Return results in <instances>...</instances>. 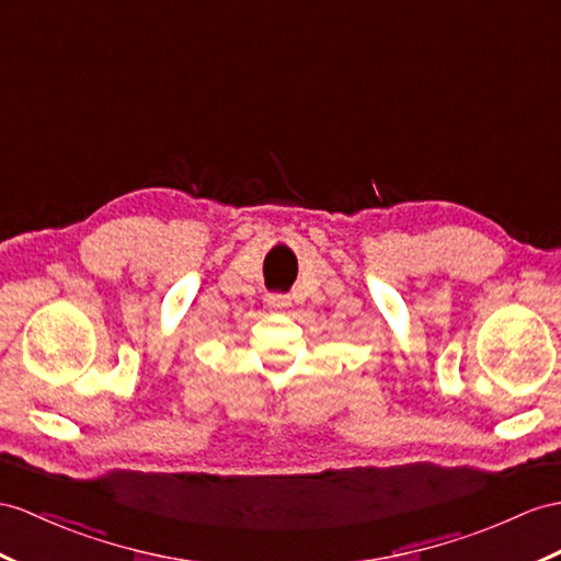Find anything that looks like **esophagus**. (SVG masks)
<instances>
[{"mask_svg": "<svg viewBox=\"0 0 561 561\" xmlns=\"http://www.w3.org/2000/svg\"><path fill=\"white\" fill-rule=\"evenodd\" d=\"M266 302L273 309H285V307H290V297L288 295H268Z\"/></svg>", "mask_w": 561, "mask_h": 561, "instance_id": "obj_1", "label": "esophagus"}]
</instances>
